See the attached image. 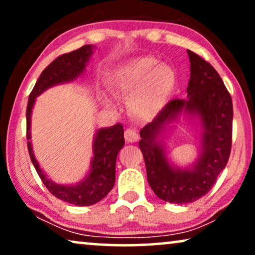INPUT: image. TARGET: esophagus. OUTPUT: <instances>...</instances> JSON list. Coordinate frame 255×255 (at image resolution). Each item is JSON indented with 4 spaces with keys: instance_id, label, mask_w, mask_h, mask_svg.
I'll return each mask as SVG.
<instances>
[{
    "instance_id": "34e87169",
    "label": "esophagus",
    "mask_w": 255,
    "mask_h": 255,
    "mask_svg": "<svg viewBox=\"0 0 255 255\" xmlns=\"http://www.w3.org/2000/svg\"><path fill=\"white\" fill-rule=\"evenodd\" d=\"M124 138L128 142L138 141V139H139L138 132L134 131V130H131V128H128V130L125 131V133H124Z\"/></svg>"
}]
</instances>
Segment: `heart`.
I'll list each match as a JSON object with an SVG mask.
<instances>
[{"label":"heart","mask_w":255,"mask_h":255,"mask_svg":"<svg viewBox=\"0 0 255 255\" xmlns=\"http://www.w3.org/2000/svg\"><path fill=\"white\" fill-rule=\"evenodd\" d=\"M109 90L121 97L132 91L128 107L141 118H153L168 102L176 86L175 71L167 64H158L152 57H138L124 61L108 75Z\"/></svg>","instance_id":"obj_1"}]
</instances>
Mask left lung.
<instances>
[{"label": "left lung", "mask_w": 255, "mask_h": 255, "mask_svg": "<svg viewBox=\"0 0 255 255\" xmlns=\"http://www.w3.org/2000/svg\"><path fill=\"white\" fill-rule=\"evenodd\" d=\"M190 79L187 100H172L151 123L140 130L139 147L144 155L149 187L160 200L186 204L203 197L229 161L232 145L233 108L230 93L216 69L188 50ZM182 113L200 118L201 153L191 169L173 167L158 139L165 125Z\"/></svg>", "instance_id": "left-lung-1"}]
</instances>
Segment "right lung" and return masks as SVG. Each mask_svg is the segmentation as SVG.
Returning a JSON list of instances; mask_svg holds the SVG:
<instances>
[{"instance_id":"1","label":"right lung","mask_w":255,"mask_h":255,"mask_svg":"<svg viewBox=\"0 0 255 255\" xmlns=\"http://www.w3.org/2000/svg\"><path fill=\"white\" fill-rule=\"evenodd\" d=\"M93 48L94 46L92 45H85L79 50L62 54L52 61L41 72L39 79L37 80L29 96L26 108V139L29 140L27 149L38 175L53 196L79 207L97 203L106 197L114 188L117 154L125 144L123 125L116 124L114 127L97 130L93 142L94 156L88 175L85 177V180L74 186H62L47 179L46 174L41 170L39 163L34 158L32 145L30 141L31 113L36 97L47 88L59 83L73 81L82 74L90 55L93 54Z\"/></svg>"}]
</instances>
